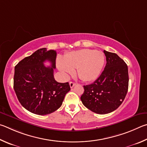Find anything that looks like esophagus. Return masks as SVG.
<instances>
[{
  "label": "esophagus",
  "instance_id": "34e87169",
  "mask_svg": "<svg viewBox=\"0 0 147 147\" xmlns=\"http://www.w3.org/2000/svg\"><path fill=\"white\" fill-rule=\"evenodd\" d=\"M69 86H70V88H73V87L76 84L75 83H74V82H72V81L69 82Z\"/></svg>",
  "mask_w": 147,
  "mask_h": 147
}]
</instances>
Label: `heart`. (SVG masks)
Listing matches in <instances>:
<instances>
[{"label":"heart","instance_id":"heart-1","mask_svg":"<svg viewBox=\"0 0 147 147\" xmlns=\"http://www.w3.org/2000/svg\"><path fill=\"white\" fill-rule=\"evenodd\" d=\"M104 64L105 56L101 51L82 49L67 53L63 60L58 61L57 66L65 76L74 74V69L77 68L79 79L90 82L98 78Z\"/></svg>","mask_w":147,"mask_h":147}]
</instances>
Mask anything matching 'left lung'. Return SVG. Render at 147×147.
I'll return each instance as SVG.
<instances>
[{
    "mask_svg": "<svg viewBox=\"0 0 147 147\" xmlns=\"http://www.w3.org/2000/svg\"><path fill=\"white\" fill-rule=\"evenodd\" d=\"M107 64L97 79L83 86V104L96 114H106L116 110L124 101L128 88V66L116 53L104 50Z\"/></svg>",
    "mask_w": 147,
    "mask_h": 147,
    "instance_id": "left-lung-1",
    "label": "left lung"
}]
</instances>
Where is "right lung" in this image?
<instances>
[{
	"label": "right lung",
	"instance_id": "obj_1",
	"mask_svg": "<svg viewBox=\"0 0 147 147\" xmlns=\"http://www.w3.org/2000/svg\"><path fill=\"white\" fill-rule=\"evenodd\" d=\"M57 53L40 48L20 61L15 67L13 88L22 106L37 115H47L61 107L70 90L68 83H58L53 77ZM48 60L51 66L43 63Z\"/></svg>",
	"mask_w": 147,
	"mask_h": 147
}]
</instances>
